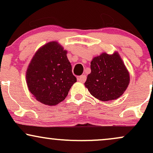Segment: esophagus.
Wrapping results in <instances>:
<instances>
[{"label":"esophagus","instance_id":"obj_1","mask_svg":"<svg viewBox=\"0 0 153 153\" xmlns=\"http://www.w3.org/2000/svg\"><path fill=\"white\" fill-rule=\"evenodd\" d=\"M78 80L80 82H84L86 80V76L85 75H82L81 76H79L78 78Z\"/></svg>","mask_w":153,"mask_h":153}]
</instances>
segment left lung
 I'll list each match as a JSON object with an SVG mask.
<instances>
[{
	"instance_id": "1",
	"label": "left lung",
	"mask_w": 153,
	"mask_h": 153,
	"mask_svg": "<svg viewBox=\"0 0 153 153\" xmlns=\"http://www.w3.org/2000/svg\"><path fill=\"white\" fill-rule=\"evenodd\" d=\"M91 73L88 75L85 87L97 99L108 101L118 99L129 83V72L119 54L103 52L91 62Z\"/></svg>"
}]
</instances>
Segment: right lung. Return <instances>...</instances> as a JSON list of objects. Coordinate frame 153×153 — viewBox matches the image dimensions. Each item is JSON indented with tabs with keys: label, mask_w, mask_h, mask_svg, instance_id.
Masks as SVG:
<instances>
[{
	"label": "right lung",
	"mask_w": 153,
	"mask_h": 153,
	"mask_svg": "<svg viewBox=\"0 0 153 153\" xmlns=\"http://www.w3.org/2000/svg\"><path fill=\"white\" fill-rule=\"evenodd\" d=\"M26 78L31 94L48 106L64 101L77 81L67 51L57 42H50L39 49L28 66Z\"/></svg>",
	"instance_id": "add662e5"
}]
</instances>
